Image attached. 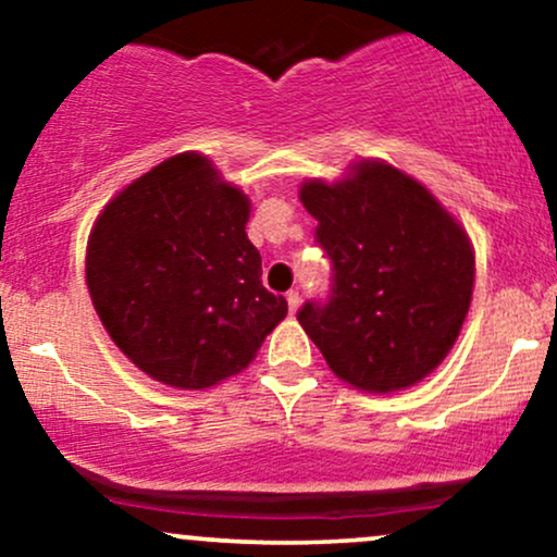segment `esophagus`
Listing matches in <instances>:
<instances>
[{"instance_id": "esophagus-1", "label": "esophagus", "mask_w": 557, "mask_h": 557, "mask_svg": "<svg viewBox=\"0 0 557 557\" xmlns=\"http://www.w3.org/2000/svg\"><path fill=\"white\" fill-rule=\"evenodd\" d=\"M287 309H290V314H296L298 311V304H300V296H298V290H287Z\"/></svg>"}]
</instances>
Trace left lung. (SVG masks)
<instances>
[{"label":"left lung","instance_id":"1","mask_svg":"<svg viewBox=\"0 0 557 557\" xmlns=\"http://www.w3.org/2000/svg\"><path fill=\"white\" fill-rule=\"evenodd\" d=\"M350 172L300 185L332 287L327 300L300 306L298 322L343 382L395 393L424 380L456 343L474 290V248L413 177L369 159Z\"/></svg>","mask_w":557,"mask_h":557}]
</instances>
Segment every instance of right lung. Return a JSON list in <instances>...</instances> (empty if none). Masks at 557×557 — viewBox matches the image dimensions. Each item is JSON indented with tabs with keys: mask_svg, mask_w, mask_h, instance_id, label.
Segmentation results:
<instances>
[{
	"mask_svg": "<svg viewBox=\"0 0 557 557\" xmlns=\"http://www.w3.org/2000/svg\"><path fill=\"white\" fill-rule=\"evenodd\" d=\"M251 203L201 154H177L120 190L88 235L86 283L140 372L203 389L243 372L283 322L246 235Z\"/></svg>",
	"mask_w": 557,
	"mask_h": 557,
	"instance_id": "add662e5",
	"label": "right lung"
}]
</instances>
